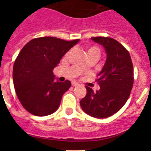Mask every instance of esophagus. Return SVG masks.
<instances>
[{
	"label": "esophagus",
	"instance_id": "1",
	"mask_svg": "<svg viewBox=\"0 0 151 151\" xmlns=\"http://www.w3.org/2000/svg\"><path fill=\"white\" fill-rule=\"evenodd\" d=\"M78 85H79V84H78V82H72V85H73V86H78Z\"/></svg>",
	"mask_w": 151,
	"mask_h": 151
}]
</instances>
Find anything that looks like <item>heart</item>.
Segmentation results:
<instances>
[{
    "label": "heart",
    "instance_id": "b5f03b06",
    "mask_svg": "<svg viewBox=\"0 0 151 151\" xmlns=\"http://www.w3.org/2000/svg\"><path fill=\"white\" fill-rule=\"evenodd\" d=\"M88 56H91V55H94V56H97V57H100V54H101V52H100V49L98 47L95 46H90L88 47ZM81 67L83 69V68L86 67V65L85 64H82Z\"/></svg>",
    "mask_w": 151,
    "mask_h": 151
}]
</instances>
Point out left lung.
Instances as JSON below:
<instances>
[{
	"label": "left lung",
	"mask_w": 151,
	"mask_h": 151,
	"mask_svg": "<svg viewBox=\"0 0 151 151\" xmlns=\"http://www.w3.org/2000/svg\"><path fill=\"white\" fill-rule=\"evenodd\" d=\"M91 39L104 47L106 60L97 76L100 89L94 92L85 86L87 94L80 106L91 116L106 118L117 113L129 99L134 82L133 65L129 51L116 40L107 37Z\"/></svg>",
	"instance_id": "1"
}]
</instances>
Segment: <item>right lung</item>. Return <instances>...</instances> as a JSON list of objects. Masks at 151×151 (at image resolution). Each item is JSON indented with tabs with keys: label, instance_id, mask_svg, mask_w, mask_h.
I'll return each mask as SVG.
<instances>
[{
	"label": "right lung",
	"instance_id": "add662e5",
	"mask_svg": "<svg viewBox=\"0 0 151 151\" xmlns=\"http://www.w3.org/2000/svg\"><path fill=\"white\" fill-rule=\"evenodd\" d=\"M79 39L65 41L55 37H41L29 41L14 62L13 85L25 109L37 116L54 113L71 82L55 81L53 69Z\"/></svg>",
	"mask_w": 151,
	"mask_h": 151
}]
</instances>
